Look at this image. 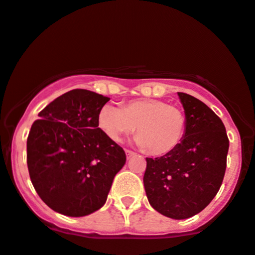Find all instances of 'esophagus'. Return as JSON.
Instances as JSON below:
<instances>
[{"label": "esophagus", "mask_w": 255, "mask_h": 255, "mask_svg": "<svg viewBox=\"0 0 255 255\" xmlns=\"http://www.w3.org/2000/svg\"><path fill=\"white\" fill-rule=\"evenodd\" d=\"M126 155H127V158H130L132 156L135 155V152H133L132 150H126Z\"/></svg>", "instance_id": "esophagus-1"}]
</instances>
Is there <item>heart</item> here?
Here are the masks:
<instances>
[{
  "instance_id": "1",
  "label": "heart",
  "mask_w": 255,
  "mask_h": 255,
  "mask_svg": "<svg viewBox=\"0 0 255 255\" xmlns=\"http://www.w3.org/2000/svg\"><path fill=\"white\" fill-rule=\"evenodd\" d=\"M135 142L147 147L151 155L161 156L177 149L186 132V116L180 108L159 99H135L122 108L106 104L98 114V127L110 140L120 142L133 133Z\"/></svg>"
}]
</instances>
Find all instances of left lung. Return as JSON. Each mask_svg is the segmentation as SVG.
<instances>
[{
	"mask_svg": "<svg viewBox=\"0 0 255 255\" xmlns=\"http://www.w3.org/2000/svg\"><path fill=\"white\" fill-rule=\"evenodd\" d=\"M186 116V132L177 149L146 158L144 187L158 213L187 219L211 203L222 186L229 139L222 120L205 103L178 93Z\"/></svg>",
	"mask_w": 255,
	"mask_h": 255,
	"instance_id": "8db88e82",
	"label": "left lung"
}]
</instances>
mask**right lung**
Segmentation results:
<instances>
[{
    "mask_svg": "<svg viewBox=\"0 0 255 255\" xmlns=\"http://www.w3.org/2000/svg\"><path fill=\"white\" fill-rule=\"evenodd\" d=\"M110 98L72 89L38 114L27 136V168L36 192L49 208L85 217L105 205L126 153L98 127Z\"/></svg>",
    "mask_w": 255,
    "mask_h": 255,
    "instance_id": "add662e5",
    "label": "right lung"
}]
</instances>
